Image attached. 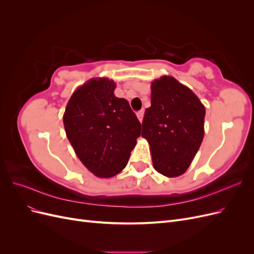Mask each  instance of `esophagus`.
Here are the masks:
<instances>
[{
	"mask_svg": "<svg viewBox=\"0 0 254 254\" xmlns=\"http://www.w3.org/2000/svg\"><path fill=\"white\" fill-rule=\"evenodd\" d=\"M144 109H142V110H140V111H137L136 112V115H137V119L140 120V122H142L143 121V117H144Z\"/></svg>",
	"mask_w": 254,
	"mask_h": 254,
	"instance_id": "34e87169",
	"label": "esophagus"
}]
</instances>
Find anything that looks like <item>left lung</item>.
I'll return each instance as SVG.
<instances>
[{
	"mask_svg": "<svg viewBox=\"0 0 254 254\" xmlns=\"http://www.w3.org/2000/svg\"><path fill=\"white\" fill-rule=\"evenodd\" d=\"M151 106L142 122L155 170L166 177L189 168L204 134V106L193 91L170 76L151 83Z\"/></svg>",
	"mask_w": 254,
	"mask_h": 254,
	"instance_id": "8db88e82",
	"label": "left lung"
}]
</instances>
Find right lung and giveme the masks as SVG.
<instances>
[{"label": "right lung", "instance_id": "right-lung-1", "mask_svg": "<svg viewBox=\"0 0 254 254\" xmlns=\"http://www.w3.org/2000/svg\"><path fill=\"white\" fill-rule=\"evenodd\" d=\"M115 83L91 79L68 101L64 124L68 141L83 165L109 178L124 170L141 135V123L125 98L113 94Z\"/></svg>", "mask_w": 254, "mask_h": 254}]
</instances>
